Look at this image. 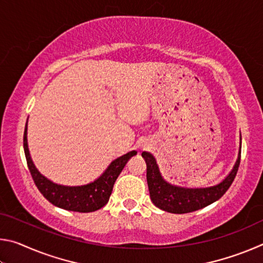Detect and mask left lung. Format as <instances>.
<instances>
[{
  "mask_svg": "<svg viewBox=\"0 0 263 263\" xmlns=\"http://www.w3.org/2000/svg\"><path fill=\"white\" fill-rule=\"evenodd\" d=\"M141 155L147 163L146 176H147L149 196L154 205L171 213H189L210 205L213 202L218 201L229 190L238 173L241 149H240L238 160L232 172L224 181L215 186L199 189L181 188V186L167 183L160 174L157 161L153 155L148 152H142Z\"/></svg>",
  "mask_w": 263,
  "mask_h": 263,
  "instance_id": "obj_1",
  "label": "left lung"
}]
</instances>
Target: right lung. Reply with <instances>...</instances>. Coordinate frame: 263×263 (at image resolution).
I'll use <instances>...</instances> for the list:
<instances>
[{
	"label": "right lung",
	"instance_id": "obj_1",
	"mask_svg": "<svg viewBox=\"0 0 263 263\" xmlns=\"http://www.w3.org/2000/svg\"><path fill=\"white\" fill-rule=\"evenodd\" d=\"M26 126H28V123L25 125L23 138L24 153L34 184L37 185L38 190L48 202L52 203L53 205L68 211L92 212L103 208L109 202L110 195L112 193L114 184L118 175L121 174L130 158L137 154L136 151H132V152H128L123 157L116 159L115 161L110 163V166L102 176L89 184L81 186H65L55 184L47 180L35 169L32 160L30 158L28 148V139H26V128L28 127Z\"/></svg>",
	"mask_w": 263,
	"mask_h": 263
}]
</instances>
